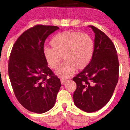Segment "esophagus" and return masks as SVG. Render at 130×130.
<instances>
[{
  "label": "esophagus",
  "instance_id": "esophagus-1",
  "mask_svg": "<svg viewBox=\"0 0 130 130\" xmlns=\"http://www.w3.org/2000/svg\"><path fill=\"white\" fill-rule=\"evenodd\" d=\"M67 81V80L66 79H63V78L60 79V83H61L62 85H64V84L66 83Z\"/></svg>",
  "mask_w": 130,
  "mask_h": 130
}]
</instances>
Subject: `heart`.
Returning a JSON list of instances; mask_svg holds the SVG:
<instances>
[{"mask_svg":"<svg viewBox=\"0 0 130 130\" xmlns=\"http://www.w3.org/2000/svg\"><path fill=\"white\" fill-rule=\"evenodd\" d=\"M52 48L44 47L43 56L50 68L56 70L60 65L62 57L65 62L55 73L63 78H69L76 69L83 70L88 66L93 58L94 41L89 34L67 31L57 34L51 39Z\"/></svg>","mask_w":130,"mask_h":130,"instance_id":"b5f03b06","label":"heart"}]
</instances>
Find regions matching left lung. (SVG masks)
<instances>
[{"label":"left lung","mask_w":130,"mask_h":130,"mask_svg":"<svg viewBox=\"0 0 130 130\" xmlns=\"http://www.w3.org/2000/svg\"><path fill=\"white\" fill-rule=\"evenodd\" d=\"M94 32L93 58L86 67L74 78L77 89L73 94L74 104L90 113L107 104L118 81L119 62L113 43L104 32L89 25Z\"/></svg>","instance_id":"left-lung-1"}]
</instances>
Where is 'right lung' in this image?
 I'll use <instances>...</instances> for the list:
<instances>
[{
	"label": "right lung",
	"instance_id": "1",
	"mask_svg": "<svg viewBox=\"0 0 130 130\" xmlns=\"http://www.w3.org/2000/svg\"><path fill=\"white\" fill-rule=\"evenodd\" d=\"M58 29L36 25L24 32L12 49L8 63L12 87L19 102L31 112L44 113L56 102L61 83L48 67L43 51L47 37Z\"/></svg>",
	"mask_w": 130,
	"mask_h": 130
}]
</instances>
